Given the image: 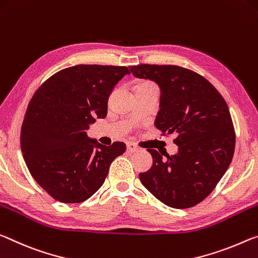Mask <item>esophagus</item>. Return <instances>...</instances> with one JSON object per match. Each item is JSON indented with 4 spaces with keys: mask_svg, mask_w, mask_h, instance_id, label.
<instances>
[{
    "mask_svg": "<svg viewBox=\"0 0 258 258\" xmlns=\"http://www.w3.org/2000/svg\"><path fill=\"white\" fill-rule=\"evenodd\" d=\"M126 150H128L130 153H134V152L139 151V146L135 144V143H129V144L126 145Z\"/></svg>",
    "mask_w": 258,
    "mask_h": 258,
    "instance_id": "esophagus-1",
    "label": "esophagus"
}]
</instances>
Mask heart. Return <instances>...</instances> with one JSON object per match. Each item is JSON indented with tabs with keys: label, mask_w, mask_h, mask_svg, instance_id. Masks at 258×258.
Masks as SVG:
<instances>
[{
	"label": "heart",
	"mask_w": 258,
	"mask_h": 258,
	"mask_svg": "<svg viewBox=\"0 0 258 258\" xmlns=\"http://www.w3.org/2000/svg\"><path fill=\"white\" fill-rule=\"evenodd\" d=\"M138 86H154V84L149 82V81H145V82H142L141 84H138Z\"/></svg>",
	"instance_id": "heart-1"
}]
</instances>
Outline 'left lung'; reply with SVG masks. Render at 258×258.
I'll list each match as a JSON object with an SVG mask.
<instances>
[{"label":"left lung","mask_w":258,"mask_h":258,"mask_svg":"<svg viewBox=\"0 0 258 258\" xmlns=\"http://www.w3.org/2000/svg\"><path fill=\"white\" fill-rule=\"evenodd\" d=\"M136 78L157 82L161 103L155 126L163 136L175 134L178 153L162 159L157 150L142 184L171 208L185 209L205 200L229 168L235 132L227 104L208 80L176 65L130 66Z\"/></svg>","instance_id":"left-lung-1"}]
</instances>
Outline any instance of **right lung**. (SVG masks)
I'll use <instances>...</instances> for the list:
<instances>
[{
    "mask_svg": "<svg viewBox=\"0 0 258 258\" xmlns=\"http://www.w3.org/2000/svg\"><path fill=\"white\" fill-rule=\"evenodd\" d=\"M129 73L125 66L75 65L54 73L33 95L20 147L33 178L54 200L89 199L104 184L109 164L125 152L124 143L101 145L86 130L107 115L114 86Z\"/></svg>",
    "mask_w": 258,
    "mask_h": 258,
    "instance_id": "right-lung-1",
    "label": "right lung"
}]
</instances>
